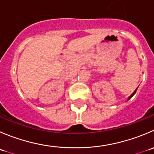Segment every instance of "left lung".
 <instances>
[{
	"instance_id": "8db88e82",
	"label": "left lung",
	"mask_w": 154,
	"mask_h": 154,
	"mask_svg": "<svg viewBox=\"0 0 154 154\" xmlns=\"http://www.w3.org/2000/svg\"><path fill=\"white\" fill-rule=\"evenodd\" d=\"M136 90H137V89H135V91H134V92H133V93H132V95H130V96H129V98H128V100H129V99H130V98H132V96H133V95H135V92H136Z\"/></svg>"
}]
</instances>
